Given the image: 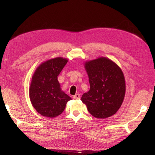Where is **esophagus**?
Returning a JSON list of instances; mask_svg holds the SVG:
<instances>
[{"label": "esophagus", "instance_id": "obj_1", "mask_svg": "<svg viewBox=\"0 0 155 155\" xmlns=\"http://www.w3.org/2000/svg\"><path fill=\"white\" fill-rule=\"evenodd\" d=\"M73 99H80V94H75L74 96H73Z\"/></svg>", "mask_w": 155, "mask_h": 155}]
</instances>
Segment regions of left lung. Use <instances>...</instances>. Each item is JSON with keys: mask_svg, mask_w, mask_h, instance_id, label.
<instances>
[{"mask_svg": "<svg viewBox=\"0 0 155 155\" xmlns=\"http://www.w3.org/2000/svg\"><path fill=\"white\" fill-rule=\"evenodd\" d=\"M84 66L91 88L82 95L81 101L96 118L105 119L115 114L125 96L123 71L116 63L105 57L87 61Z\"/></svg>", "mask_w": 155, "mask_h": 155, "instance_id": "8db88e82", "label": "left lung"}]
</instances>
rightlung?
<instances>
[{"instance_id":"add662e5","label":"right lung","mask_w":155,"mask_h":155,"mask_svg":"<svg viewBox=\"0 0 155 155\" xmlns=\"http://www.w3.org/2000/svg\"><path fill=\"white\" fill-rule=\"evenodd\" d=\"M68 59L57 57L43 62L35 70L29 87V98L41 115L56 117L60 115L71 99L61 91L58 76Z\"/></svg>"}]
</instances>
